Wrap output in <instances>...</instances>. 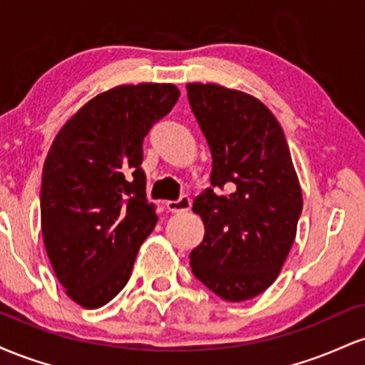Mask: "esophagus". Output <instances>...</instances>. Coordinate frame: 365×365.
Wrapping results in <instances>:
<instances>
[{
	"label": "esophagus",
	"mask_w": 365,
	"mask_h": 365,
	"mask_svg": "<svg viewBox=\"0 0 365 365\" xmlns=\"http://www.w3.org/2000/svg\"><path fill=\"white\" fill-rule=\"evenodd\" d=\"M165 206L170 212H185L190 209V199H188L187 195H183V197H180L178 200H168Z\"/></svg>",
	"instance_id": "esophagus-1"
}]
</instances>
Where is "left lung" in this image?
Listing matches in <instances>:
<instances>
[{"label": "left lung", "mask_w": 365, "mask_h": 365, "mask_svg": "<svg viewBox=\"0 0 365 365\" xmlns=\"http://www.w3.org/2000/svg\"><path fill=\"white\" fill-rule=\"evenodd\" d=\"M212 158L211 185L194 200L204 238L192 273L230 302L257 297L278 278L302 212V188L278 120L247 92L187 83Z\"/></svg>", "instance_id": "8db88e82"}]
</instances>
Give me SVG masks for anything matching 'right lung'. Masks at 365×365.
Here are the masks:
<instances>
[{
	"mask_svg": "<svg viewBox=\"0 0 365 365\" xmlns=\"http://www.w3.org/2000/svg\"><path fill=\"white\" fill-rule=\"evenodd\" d=\"M173 83L118 86L63 125L44 161L41 228L65 293L98 309L121 292L156 226L145 199L142 142L178 101Z\"/></svg>",
	"mask_w": 365,
	"mask_h": 365,
	"instance_id": "add662e5",
	"label": "right lung"
}]
</instances>
